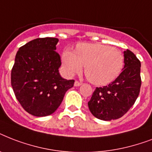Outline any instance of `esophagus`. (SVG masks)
<instances>
[{
  "instance_id": "1",
  "label": "esophagus",
  "mask_w": 152,
  "mask_h": 152,
  "mask_svg": "<svg viewBox=\"0 0 152 152\" xmlns=\"http://www.w3.org/2000/svg\"><path fill=\"white\" fill-rule=\"evenodd\" d=\"M74 85L76 86V87H79V86L81 85V83L80 82V81L76 80V81H75V83H74Z\"/></svg>"
}]
</instances>
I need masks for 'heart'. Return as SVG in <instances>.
Here are the masks:
<instances>
[{
	"label": "heart",
	"instance_id": "1",
	"mask_svg": "<svg viewBox=\"0 0 152 152\" xmlns=\"http://www.w3.org/2000/svg\"><path fill=\"white\" fill-rule=\"evenodd\" d=\"M62 64L69 76L84 68L85 76L95 85L110 83L119 75L124 65V55L118 49L99 43H80L75 51L62 53Z\"/></svg>",
	"mask_w": 152,
	"mask_h": 152
}]
</instances>
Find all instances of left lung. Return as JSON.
Masks as SVG:
<instances>
[{
  "instance_id": "8db88e82",
  "label": "left lung",
  "mask_w": 152,
  "mask_h": 152,
  "mask_svg": "<svg viewBox=\"0 0 152 152\" xmlns=\"http://www.w3.org/2000/svg\"><path fill=\"white\" fill-rule=\"evenodd\" d=\"M125 69L118 78L107 86L96 88L88 107L100 120L111 121L121 118L133 106L141 86L140 61L129 50L124 51Z\"/></svg>"
}]
</instances>
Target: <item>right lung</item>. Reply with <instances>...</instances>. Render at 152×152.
Listing matches in <instances>:
<instances>
[{
  "label": "right lung",
  "instance_id": "1",
  "mask_svg": "<svg viewBox=\"0 0 152 152\" xmlns=\"http://www.w3.org/2000/svg\"><path fill=\"white\" fill-rule=\"evenodd\" d=\"M57 42L56 38H39L21 46L15 55L11 83L15 98L31 115L52 114L74 85V80L60 76L61 61L55 50Z\"/></svg>",
  "mask_w": 152,
  "mask_h": 152
}]
</instances>
